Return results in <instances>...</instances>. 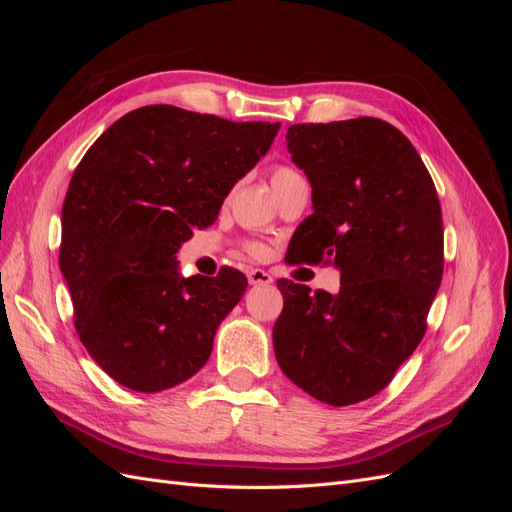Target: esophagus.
<instances>
[{
  "label": "esophagus",
  "mask_w": 512,
  "mask_h": 512,
  "mask_svg": "<svg viewBox=\"0 0 512 512\" xmlns=\"http://www.w3.org/2000/svg\"><path fill=\"white\" fill-rule=\"evenodd\" d=\"M247 282L252 286H267L273 282V277L265 269H250L247 271Z\"/></svg>",
  "instance_id": "1"
}]
</instances>
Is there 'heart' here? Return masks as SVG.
I'll return each mask as SVG.
<instances>
[{
  "instance_id": "heart-1",
  "label": "heart",
  "mask_w": 512,
  "mask_h": 512,
  "mask_svg": "<svg viewBox=\"0 0 512 512\" xmlns=\"http://www.w3.org/2000/svg\"><path fill=\"white\" fill-rule=\"evenodd\" d=\"M297 177H301V175L297 173V170H294L292 166H286V164H277V166H273V170H271V183H273L275 190L282 188L284 183H288V181H292V179H297ZM245 247H247V252L254 254V256H260L262 252H265V247H262L260 243H247Z\"/></svg>"
}]
</instances>
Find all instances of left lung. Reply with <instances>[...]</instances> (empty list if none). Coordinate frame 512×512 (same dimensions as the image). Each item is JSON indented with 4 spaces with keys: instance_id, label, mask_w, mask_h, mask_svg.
Listing matches in <instances>:
<instances>
[{
    "instance_id": "obj_1",
    "label": "left lung",
    "mask_w": 512,
    "mask_h": 512,
    "mask_svg": "<svg viewBox=\"0 0 512 512\" xmlns=\"http://www.w3.org/2000/svg\"><path fill=\"white\" fill-rule=\"evenodd\" d=\"M286 143L314 203L290 265H333L342 280L337 294L277 282L275 356L307 395L352 406L378 395L427 331L444 271L438 192L408 138L376 117L297 123Z\"/></svg>"
}]
</instances>
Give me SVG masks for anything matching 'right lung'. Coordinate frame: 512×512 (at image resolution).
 Masks as SVG:
<instances>
[{
  "label": "right lung",
  "mask_w": 512,
  "mask_h": 512,
  "mask_svg": "<svg viewBox=\"0 0 512 512\" xmlns=\"http://www.w3.org/2000/svg\"><path fill=\"white\" fill-rule=\"evenodd\" d=\"M277 130L153 104L117 119L76 166L59 269L79 339L126 389L166 391L207 363L247 277L230 267L181 277L175 254L194 228L215 222Z\"/></svg>",
  "instance_id": "1"
}]
</instances>
